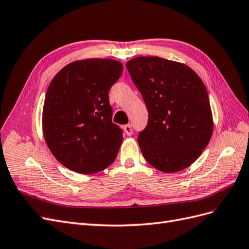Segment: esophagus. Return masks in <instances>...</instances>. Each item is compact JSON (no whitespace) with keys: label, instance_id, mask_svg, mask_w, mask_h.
<instances>
[{"label":"esophagus","instance_id":"esophagus-1","mask_svg":"<svg viewBox=\"0 0 249 249\" xmlns=\"http://www.w3.org/2000/svg\"><path fill=\"white\" fill-rule=\"evenodd\" d=\"M123 131L127 134V135H131L132 134V126L130 124H127L123 127Z\"/></svg>","mask_w":249,"mask_h":249}]
</instances>
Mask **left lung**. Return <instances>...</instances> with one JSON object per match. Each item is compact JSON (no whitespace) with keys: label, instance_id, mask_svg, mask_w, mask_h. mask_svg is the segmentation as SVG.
Segmentation results:
<instances>
[{"label":"left lung","instance_id":"8db88e82","mask_svg":"<svg viewBox=\"0 0 249 249\" xmlns=\"http://www.w3.org/2000/svg\"><path fill=\"white\" fill-rule=\"evenodd\" d=\"M148 109L138 138L143 158L163 173L194 163L213 133L209 96L200 77L183 63L136 57L126 63Z\"/></svg>","mask_w":249,"mask_h":249}]
</instances>
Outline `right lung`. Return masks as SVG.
I'll return each mask as SVG.
<instances>
[{"label":"right lung","instance_id":"add662e5","mask_svg":"<svg viewBox=\"0 0 249 249\" xmlns=\"http://www.w3.org/2000/svg\"><path fill=\"white\" fill-rule=\"evenodd\" d=\"M123 72L113 59L72 62L47 88L42 131L58 161L78 174H96L114 162L123 141L111 122L108 91Z\"/></svg>","mask_w":249,"mask_h":249}]
</instances>
